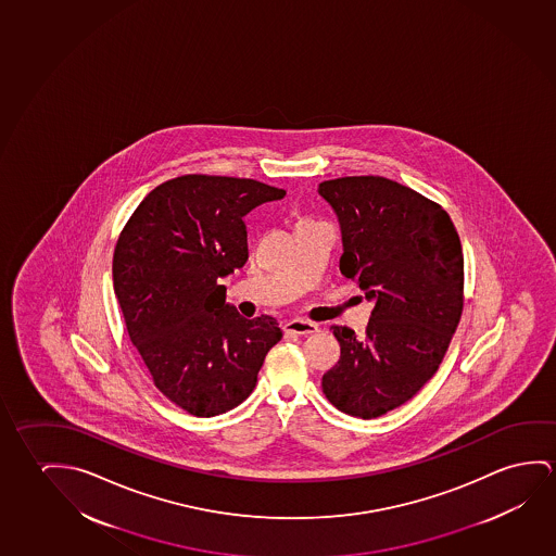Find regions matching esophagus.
Segmentation results:
<instances>
[{
  "mask_svg": "<svg viewBox=\"0 0 556 556\" xmlns=\"http://www.w3.org/2000/svg\"><path fill=\"white\" fill-rule=\"evenodd\" d=\"M282 329H285V333L292 334H314L319 331V327H317L316 324L306 321V319H292V321H287Z\"/></svg>",
  "mask_w": 556,
  "mask_h": 556,
  "instance_id": "34e87169",
  "label": "esophagus"
}]
</instances>
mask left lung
<instances>
[{
	"mask_svg": "<svg viewBox=\"0 0 556 556\" xmlns=\"http://www.w3.org/2000/svg\"><path fill=\"white\" fill-rule=\"evenodd\" d=\"M342 235L341 274L374 302L366 337L333 325L341 359L321 379L337 410L383 416L435 376L460 321L464 256L441 205L384 177L324 180Z\"/></svg>",
	"mask_w": 556,
	"mask_h": 556,
	"instance_id": "left-lung-1",
	"label": "left lung"
}]
</instances>
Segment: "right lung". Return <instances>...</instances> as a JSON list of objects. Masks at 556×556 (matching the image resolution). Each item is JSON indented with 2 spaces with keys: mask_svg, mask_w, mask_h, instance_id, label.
Here are the masks:
<instances>
[{
  "mask_svg": "<svg viewBox=\"0 0 556 556\" xmlns=\"http://www.w3.org/2000/svg\"><path fill=\"white\" fill-rule=\"evenodd\" d=\"M285 194L254 179L185 175L155 187L121 231L113 289L128 337L155 387L192 416L247 401L281 341L275 317L247 319L225 304L219 279L247 264L244 215Z\"/></svg>",
  "mask_w": 556,
  "mask_h": 556,
  "instance_id": "add662e5",
  "label": "right lung"
}]
</instances>
